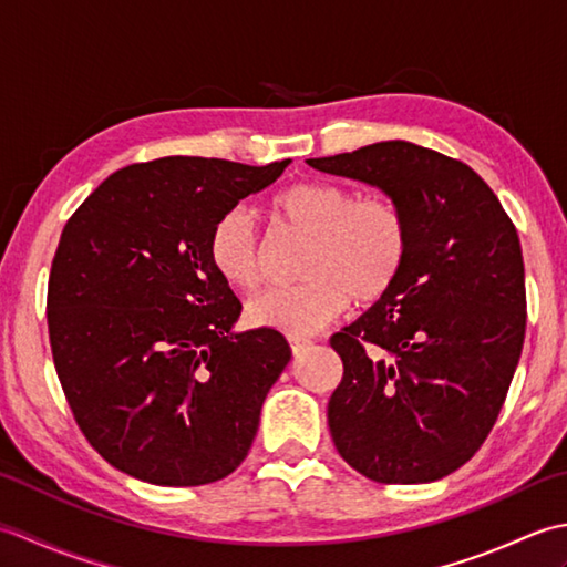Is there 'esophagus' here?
Masks as SVG:
<instances>
[{"instance_id":"34e87169","label":"esophagus","mask_w":567,"mask_h":567,"mask_svg":"<svg viewBox=\"0 0 567 567\" xmlns=\"http://www.w3.org/2000/svg\"><path fill=\"white\" fill-rule=\"evenodd\" d=\"M290 348H292L295 355H299L302 351H307V348H311V341L309 339H297V336H290Z\"/></svg>"}]
</instances>
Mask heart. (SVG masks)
Wrapping results in <instances>:
<instances>
[{
  "mask_svg": "<svg viewBox=\"0 0 567 567\" xmlns=\"http://www.w3.org/2000/svg\"><path fill=\"white\" fill-rule=\"evenodd\" d=\"M272 214L285 228L311 238L305 285L252 297L246 317L252 327L309 336L339 319L351 299L375 305L400 280L409 256V226L388 197H358L333 183H297L272 197ZM209 260L221 280L256 290L265 252L250 214L228 209L214 221Z\"/></svg>",
  "mask_w": 567,
  "mask_h": 567,
  "instance_id": "1",
  "label": "heart"
}]
</instances>
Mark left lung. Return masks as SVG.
<instances>
[{"label": "left lung", "mask_w": 567, "mask_h": 567, "mask_svg": "<svg viewBox=\"0 0 567 567\" xmlns=\"http://www.w3.org/2000/svg\"><path fill=\"white\" fill-rule=\"evenodd\" d=\"M307 163L378 187L409 226L400 280L331 336L343 360L329 400L333 445L375 483H433L483 445L519 365V236L473 167L416 143L380 141Z\"/></svg>", "instance_id": "1"}]
</instances>
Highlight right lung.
<instances>
[{"label": "right lung", "instance_id": "add662e5", "mask_svg": "<svg viewBox=\"0 0 567 567\" xmlns=\"http://www.w3.org/2000/svg\"><path fill=\"white\" fill-rule=\"evenodd\" d=\"M290 163L128 165L65 224L48 280L53 363L84 439L122 473L197 487L248 455L292 351L280 331H234L240 302L209 234Z\"/></svg>", "mask_w": 567, "mask_h": 567}]
</instances>
